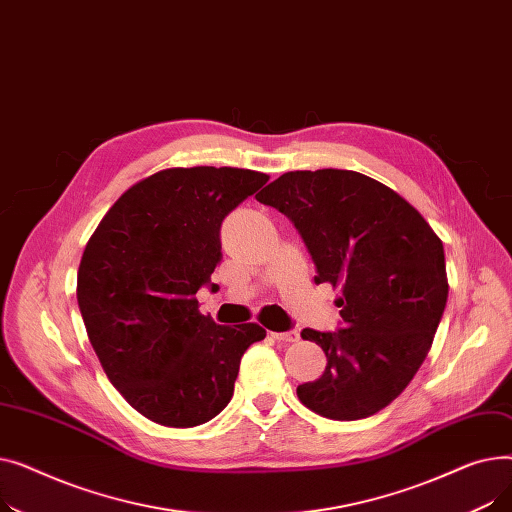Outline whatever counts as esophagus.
Here are the masks:
<instances>
[{
    "mask_svg": "<svg viewBox=\"0 0 512 512\" xmlns=\"http://www.w3.org/2000/svg\"><path fill=\"white\" fill-rule=\"evenodd\" d=\"M272 336L280 342H297L299 340V332L297 330H288V332H272Z\"/></svg>",
    "mask_w": 512,
    "mask_h": 512,
    "instance_id": "obj_1",
    "label": "esophagus"
}]
</instances>
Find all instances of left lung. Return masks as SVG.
I'll list each match as a JSON object with an SVG mask.
<instances>
[{
  "mask_svg": "<svg viewBox=\"0 0 512 512\" xmlns=\"http://www.w3.org/2000/svg\"><path fill=\"white\" fill-rule=\"evenodd\" d=\"M257 201L297 228L315 282L342 286L338 330L301 332L328 359L297 388L301 402L336 421L382 411L419 371L444 315L442 240L392 188L353 170L286 172Z\"/></svg>",
  "mask_w": 512,
  "mask_h": 512,
  "instance_id": "obj_1",
  "label": "left lung"
}]
</instances>
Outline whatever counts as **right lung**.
Wrapping results in <instances>:
<instances>
[{
    "mask_svg": "<svg viewBox=\"0 0 512 512\" xmlns=\"http://www.w3.org/2000/svg\"><path fill=\"white\" fill-rule=\"evenodd\" d=\"M270 180L238 168L157 172L112 205L78 267L76 299L107 378L132 409L195 427L226 409L257 324L218 326L195 294L215 284L226 215Z\"/></svg>",
    "mask_w": 512,
    "mask_h": 512,
    "instance_id": "right-lung-1",
    "label": "right lung"
}]
</instances>
